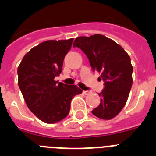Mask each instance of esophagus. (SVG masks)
<instances>
[{
  "instance_id": "1",
  "label": "esophagus",
  "mask_w": 156,
  "mask_h": 156,
  "mask_svg": "<svg viewBox=\"0 0 156 156\" xmlns=\"http://www.w3.org/2000/svg\"><path fill=\"white\" fill-rule=\"evenodd\" d=\"M82 93H83V94H85V95H87V94L90 93V91L89 90H83V92H82Z\"/></svg>"
}]
</instances>
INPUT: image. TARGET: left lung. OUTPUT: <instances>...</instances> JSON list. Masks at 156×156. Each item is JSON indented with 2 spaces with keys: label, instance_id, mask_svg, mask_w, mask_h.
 Masks as SVG:
<instances>
[{
  "label": "left lung",
  "instance_id": "8db88e82",
  "mask_svg": "<svg viewBox=\"0 0 156 156\" xmlns=\"http://www.w3.org/2000/svg\"><path fill=\"white\" fill-rule=\"evenodd\" d=\"M73 47L84 52L94 71L104 81L101 102L92 114L102 119L115 118L126 104L132 86L133 66L131 58L121 45L102 34L79 37Z\"/></svg>",
  "mask_w": 156,
  "mask_h": 156
}]
</instances>
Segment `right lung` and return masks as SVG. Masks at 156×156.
I'll use <instances>...</instances> for the list:
<instances>
[{"instance_id":"right-lung-1","label":"right lung","mask_w":156,"mask_h":156,"mask_svg":"<svg viewBox=\"0 0 156 156\" xmlns=\"http://www.w3.org/2000/svg\"><path fill=\"white\" fill-rule=\"evenodd\" d=\"M74 39L49 40L32 48L17 69L18 86L28 108L45 123L66 117L72 98L82 90L54 80L62 73L64 58Z\"/></svg>"}]
</instances>
